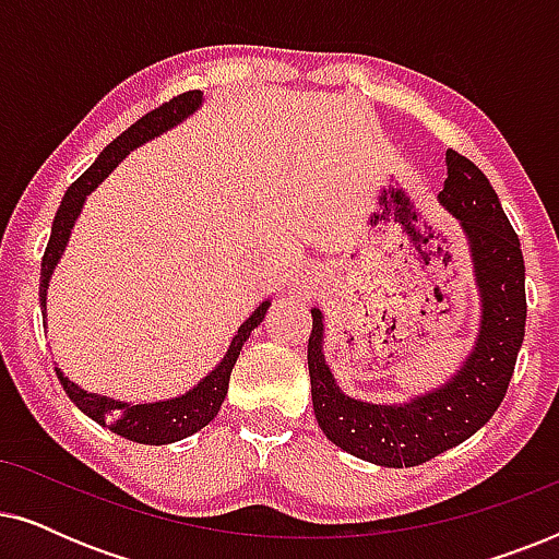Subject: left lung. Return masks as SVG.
<instances>
[{"mask_svg": "<svg viewBox=\"0 0 559 559\" xmlns=\"http://www.w3.org/2000/svg\"><path fill=\"white\" fill-rule=\"evenodd\" d=\"M448 178L438 201L468 239L480 295L471 354L445 384L400 404L354 400L335 384L323 356V312L312 308L308 369L312 409L325 438L361 461L412 468L478 432L507 394L524 341L526 295L519 236L491 182L468 157L445 152Z\"/></svg>", "mask_w": 559, "mask_h": 559, "instance_id": "8db88e82", "label": "left lung"}]
</instances>
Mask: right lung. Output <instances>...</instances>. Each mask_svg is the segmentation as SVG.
<instances>
[{
    "mask_svg": "<svg viewBox=\"0 0 559 559\" xmlns=\"http://www.w3.org/2000/svg\"><path fill=\"white\" fill-rule=\"evenodd\" d=\"M201 106V91H188V94L170 98V102L159 106V109L144 114V117L140 121H134L127 132H121L111 144H106L102 155L96 157V163L66 190L63 201H60V209L56 213V221H52L50 241L48 247H45L40 270V310L45 325H48L50 277L52 272H56L60 257H63L68 241H71V231L75 221L81 216V209L83 203H86L88 193H94V190L109 178V173L129 155V152L142 147L144 142L155 140L159 134H165L167 129L178 127L180 121H186L190 114H195ZM270 305L272 300H264L247 320H243L241 328L231 338V346H228L226 356L221 358L216 369L205 373V377L198 381L193 389H188L186 394L173 396V400L144 404L119 402L114 400V396L86 392V389H81L75 381L68 379L63 371L56 369L60 386L66 389V394L71 396V402L83 412V415H88L102 427H109L111 432L121 435V438L142 442V445H167V442H178L182 438H188V435L203 430V427L218 415L221 404L226 400L228 379H231V369L236 358L241 354V346L247 343L251 331L262 323Z\"/></svg>",
    "mask_w": 559,
    "mask_h": 559,
    "instance_id": "1",
    "label": "right lung"
}]
</instances>
